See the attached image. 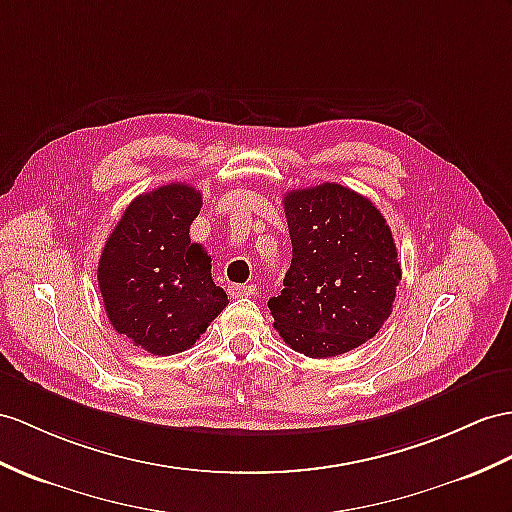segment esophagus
<instances>
[{
	"label": "esophagus",
	"mask_w": 512,
	"mask_h": 512,
	"mask_svg": "<svg viewBox=\"0 0 512 512\" xmlns=\"http://www.w3.org/2000/svg\"><path fill=\"white\" fill-rule=\"evenodd\" d=\"M254 291H256L254 284H232L228 289L232 297H247V295H254Z\"/></svg>",
	"instance_id": "esophagus-1"
}]
</instances>
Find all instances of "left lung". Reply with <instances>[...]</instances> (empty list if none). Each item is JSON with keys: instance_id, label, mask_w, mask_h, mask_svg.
<instances>
[{"instance_id": "8db88e82", "label": "left lung", "mask_w": 512, "mask_h": 512, "mask_svg": "<svg viewBox=\"0 0 512 512\" xmlns=\"http://www.w3.org/2000/svg\"><path fill=\"white\" fill-rule=\"evenodd\" d=\"M293 243L273 328L310 358L354 350L393 313L402 280L391 228L371 199L336 182L284 195Z\"/></svg>"}]
</instances>
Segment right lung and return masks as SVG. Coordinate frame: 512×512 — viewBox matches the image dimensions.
Segmentation results:
<instances>
[{
	"label": "right lung",
	"instance_id": "obj_1",
	"mask_svg": "<svg viewBox=\"0 0 512 512\" xmlns=\"http://www.w3.org/2000/svg\"><path fill=\"white\" fill-rule=\"evenodd\" d=\"M199 208L202 193L182 182L143 193L99 256L97 282L112 328L154 356L189 350L228 306L206 249L191 243Z\"/></svg>",
	"mask_w": 512,
	"mask_h": 512
}]
</instances>
